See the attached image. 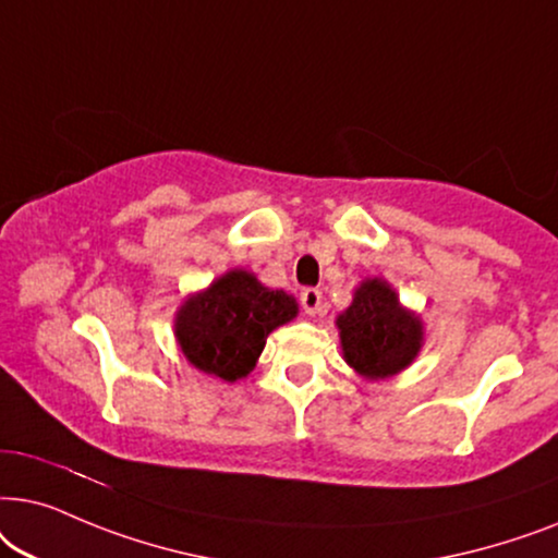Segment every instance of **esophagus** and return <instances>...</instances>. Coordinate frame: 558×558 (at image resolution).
Here are the masks:
<instances>
[{"label": "esophagus", "mask_w": 558, "mask_h": 558, "mask_svg": "<svg viewBox=\"0 0 558 558\" xmlns=\"http://www.w3.org/2000/svg\"><path fill=\"white\" fill-rule=\"evenodd\" d=\"M301 308L306 311L308 316H322L326 311L324 293L318 291V288H306V291L301 293Z\"/></svg>", "instance_id": "esophagus-1"}]
</instances>
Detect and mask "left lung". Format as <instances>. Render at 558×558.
I'll list each match as a JSON object with an SVG mask.
<instances>
[{
    "instance_id": "1",
    "label": "left lung",
    "mask_w": 558,
    "mask_h": 558,
    "mask_svg": "<svg viewBox=\"0 0 558 558\" xmlns=\"http://www.w3.org/2000/svg\"><path fill=\"white\" fill-rule=\"evenodd\" d=\"M347 362L365 377H388L411 365L421 349V322L400 308L383 280H367L337 318Z\"/></svg>"
}]
</instances>
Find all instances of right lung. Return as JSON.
Returning a JSON list of instances; mask_svg holds the SVG:
<instances>
[{
	"label": "right lung",
	"mask_w": 558,
	"mask_h": 558,
	"mask_svg": "<svg viewBox=\"0 0 558 558\" xmlns=\"http://www.w3.org/2000/svg\"><path fill=\"white\" fill-rule=\"evenodd\" d=\"M295 314L293 295L270 291L255 275L232 270L206 293L185 301L175 318V337L191 365L234 383L255 367L267 333Z\"/></svg>",
	"instance_id": "right-lung-1"
}]
</instances>
